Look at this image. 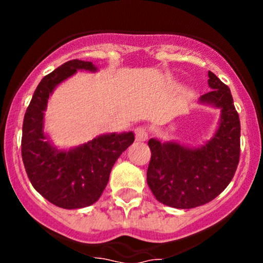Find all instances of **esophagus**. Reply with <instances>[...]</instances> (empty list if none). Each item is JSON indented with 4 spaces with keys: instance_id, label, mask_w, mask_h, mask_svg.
<instances>
[{
    "instance_id": "34e87169",
    "label": "esophagus",
    "mask_w": 263,
    "mask_h": 263,
    "mask_svg": "<svg viewBox=\"0 0 263 263\" xmlns=\"http://www.w3.org/2000/svg\"><path fill=\"white\" fill-rule=\"evenodd\" d=\"M135 136L137 141H146L148 137V131L146 127H137L135 129Z\"/></svg>"
}]
</instances>
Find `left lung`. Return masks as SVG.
Listing matches in <instances>:
<instances>
[{
    "mask_svg": "<svg viewBox=\"0 0 263 263\" xmlns=\"http://www.w3.org/2000/svg\"><path fill=\"white\" fill-rule=\"evenodd\" d=\"M209 86L200 100L221 109L219 128L205 146L148 140L147 184L156 200L176 209H193L213 201L234 177L240 155V121L230 89L209 71Z\"/></svg>",
    "mask_w": 263,
    "mask_h": 263,
    "instance_id": "1",
    "label": "left lung"
}]
</instances>
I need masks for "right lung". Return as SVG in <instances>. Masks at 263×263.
<instances>
[{"mask_svg": "<svg viewBox=\"0 0 263 263\" xmlns=\"http://www.w3.org/2000/svg\"><path fill=\"white\" fill-rule=\"evenodd\" d=\"M78 70L97 71L91 62L71 60L42 79L25 112L21 156L33 187L50 203L81 209L99 200L113 165L132 142V132L102 135L68 151L53 147L43 132V112L50 92Z\"/></svg>", "mask_w": 263, "mask_h": 263, "instance_id": "obj_1", "label": "right lung"}]
</instances>
